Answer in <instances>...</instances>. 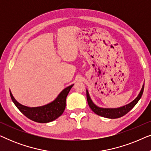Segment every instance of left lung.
I'll return each instance as SVG.
<instances>
[{
    "label": "left lung",
    "mask_w": 151,
    "mask_h": 151,
    "mask_svg": "<svg viewBox=\"0 0 151 151\" xmlns=\"http://www.w3.org/2000/svg\"><path fill=\"white\" fill-rule=\"evenodd\" d=\"M144 85H143L141 91H140L139 94L138 95V96L134 100L133 102L130 103V104L124 106L120 108L117 109H103L100 108V107L97 106L96 105H95L93 102L91 100L89 95H88V91H86V99H87L88 104L91 109L96 113V114L100 115V116L106 117V118H111V119H115V118H119L124 116V115L127 114V113H129L134 106H135V104L138 102V101L139 100V99L141 98V97L143 94L144 91Z\"/></svg>",
    "instance_id": "8db88e82"
}]
</instances>
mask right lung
Segmentation results:
<instances>
[{"instance_id":"add662e5","label":"right lung","mask_w":151,"mask_h":151,"mask_svg":"<svg viewBox=\"0 0 151 151\" xmlns=\"http://www.w3.org/2000/svg\"><path fill=\"white\" fill-rule=\"evenodd\" d=\"M73 84L65 88L53 102L39 107H27L16 101L10 91V96L14 104L22 114L31 120L39 123H47L55 120L63 114L66 106V98Z\"/></svg>"}]
</instances>
